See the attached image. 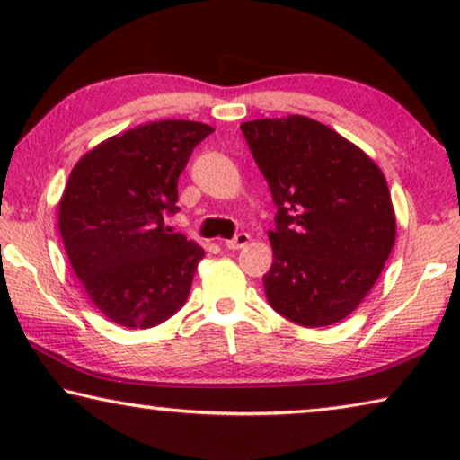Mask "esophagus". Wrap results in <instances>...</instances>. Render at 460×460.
Masks as SVG:
<instances>
[{"label":"esophagus","mask_w":460,"mask_h":460,"mask_svg":"<svg viewBox=\"0 0 460 460\" xmlns=\"http://www.w3.org/2000/svg\"><path fill=\"white\" fill-rule=\"evenodd\" d=\"M249 241H252V237H249L247 233H239V235H235L233 239L225 241V247H227V249H241V247H245Z\"/></svg>","instance_id":"obj_1"}]
</instances>
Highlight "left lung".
<instances>
[{
	"instance_id": "left-lung-1",
	"label": "left lung",
	"mask_w": 460,
	"mask_h": 460,
	"mask_svg": "<svg viewBox=\"0 0 460 460\" xmlns=\"http://www.w3.org/2000/svg\"><path fill=\"white\" fill-rule=\"evenodd\" d=\"M278 207L268 231L271 308L302 326H329L361 305L395 241L385 176L361 147L305 115L241 123Z\"/></svg>"
}]
</instances>
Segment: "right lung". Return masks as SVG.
I'll return each mask as SVG.
<instances>
[{"label": "right lung", "instance_id": "right-lung-1", "mask_svg": "<svg viewBox=\"0 0 460 460\" xmlns=\"http://www.w3.org/2000/svg\"><path fill=\"white\" fill-rule=\"evenodd\" d=\"M213 128L150 121L76 162L58 205L68 261L93 305L115 324L150 329L189 298L205 249L166 227L178 211V176Z\"/></svg>", "mask_w": 460, "mask_h": 460}]
</instances>
